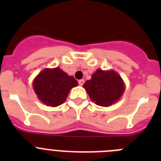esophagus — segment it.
Here are the masks:
<instances>
[{"label":"esophagus","instance_id":"obj_1","mask_svg":"<svg viewBox=\"0 0 161 161\" xmlns=\"http://www.w3.org/2000/svg\"><path fill=\"white\" fill-rule=\"evenodd\" d=\"M84 83H85V80H78V84H79L80 85H83Z\"/></svg>","mask_w":161,"mask_h":161}]
</instances>
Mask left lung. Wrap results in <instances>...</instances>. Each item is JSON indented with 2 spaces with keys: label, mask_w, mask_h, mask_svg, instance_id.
Masks as SVG:
<instances>
[{
  "label": "left lung",
  "mask_w": 161,
  "mask_h": 161,
  "mask_svg": "<svg viewBox=\"0 0 161 161\" xmlns=\"http://www.w3.org/2000/svg\"><path fill=\"white\" fill-rule=\"evenodd\" d=\"M89 97L96 105L109 106L117 102L124 92V84L114 71H96L92 79L84 84Z\"/></svg>",
  "instance_id": "8db88e82"
}]
</instances>
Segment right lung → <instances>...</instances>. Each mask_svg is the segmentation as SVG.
Masks as SVG:
<instances>
[{
    "label": "right lung",
    "mask_w": 161,
    "mask_h": 161,
    "mask_svg": "<svg viewBox=\"0 0 161 161\" xmlns=\"http://www.w3.org/2000/svg\"><path fill=\"white\" fill-rule=\"evenodd\" d=\"M33 85L38 97L44 104L57 106L65 102L69 91L77 85V81L59 68H47L38 74Z\"/></svg>",
    "instance_id": "1"
}]
</instances>
